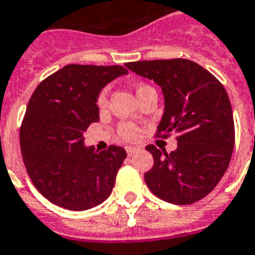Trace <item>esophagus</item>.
Segmentation results:
<instances>
[{"label": "esophagus", "mask_w": 255, "mask_h": 255, "mask_svg": "<svg viewBox=\"0 0 255 255\" xmlns=\"http://www.w3.org/2000/svg\"><path fill=\"white\" fill-rule=\"evenodd\" d=\"M137 152H138V149L133 148V146H128V148H126V153H128V156H133V154H135Z\"/></svg>", "instance_id": "esophagus-1"}]
</instances>
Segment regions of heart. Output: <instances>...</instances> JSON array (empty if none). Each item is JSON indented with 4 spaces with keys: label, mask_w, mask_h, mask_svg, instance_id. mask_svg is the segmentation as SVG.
<instances>
[{
    "label": "heart",
    "mask_w": 255,
    "mask_h": 255,
    "mask_svg": "<svg viewBox=\"0 0 255 255\" xmlns=\"http://www.w3.org/2000/svg\"><path fill=\"white\" fill-rule=\"evenodd\" d=\"M139 87H141V86H139ZM106 102H107V91L106 90H103L102 93L99 94L98 105L101 107H103V106H106ZM120 131H121V135H122V138L128 139V141H131V139H135L137 137H138V130H137V128L133 125H130V124H125V125L121 126Z\"/></svg>",
    "instance_id": "obj_1"
}]
</instances>
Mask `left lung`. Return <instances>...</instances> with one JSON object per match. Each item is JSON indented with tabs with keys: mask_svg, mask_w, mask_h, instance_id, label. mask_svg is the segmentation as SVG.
I'll return each instance as SVG.
<instances>
[{
	"mask_svg": "<svg viewBox=\"0 0 255 255\" xmlns=\"http://www.w3.org/2000/svg\"><path fill=\"white\" fill-rule=\"evenodd\" d=\"M125 66L161 87L164 114L157 134H177V148L171 153L146 146L154 160L145 173L149 189L179 206L207 196L227 171L234 149V118L225 87L206 68L187 59Z\"/></svg>",
	"mask_w": 255,
	"mask_h": 255,
	"instance_id": "8db88e82",
	"label": "left lung"
}]
</instances>
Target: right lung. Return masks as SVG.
<instances>
[{
    "label": "right lung",
    "instance_id": "obj_1",
    "mask_svg": "<svg viewBox=\"0 0 255 255\" xmlns=\"http://www.w3.org/2000/svg\"><path fill=\"white\" fill-rule=\"evenodd\" d=\"M126 74L122 66L68 64L32 94L20 129L21 154L36 189L59 207L84 211L110 196L125 149L95 150L84 145L83 133L99 121L103 87Z\"/></svg>",
    "mask_w": 255,
    "mask_h": 255
}]
</instances>
